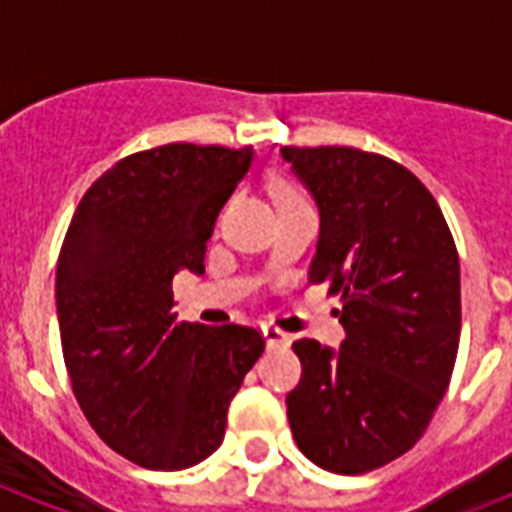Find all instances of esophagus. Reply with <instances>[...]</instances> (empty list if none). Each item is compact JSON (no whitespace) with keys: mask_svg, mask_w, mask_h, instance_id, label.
Segmentation results:
<instances>
[{"mask_svg":"<svg viewBox=\"0 0 512 512\" xmlns=\"http://www.w3.org/2000/svg\"><path fill=\"white\" fill-rule=\"evenodd\" d=\"M263 337L268 342V348H281V345H289V335H284L279 327H263Z\"/></svg>","mask_w":512,"mask_h":512,"instance_id":"esophagus-1","label":"esophagus"}]
</instances>
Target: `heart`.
I'll use <instances>...</instances> for the list:
<instances>
[{
  "label": "heart",
  "mask_w": 512,
  "mask_h": 512,
  "mask_svg": "<svg viewBox=\"0 0 512 512\" xmlns=\"http://www.w3.org/2000/svg\"><path fill=\"white\" fill-rule=\"evenodd\" d=\"M271 193H273V199H276V204H284V201H292V199H303V191H300L295 183H289V180H276Z\"/></svg>",
  "instance_id": "1"
}]
</instances>
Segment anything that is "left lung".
<instances>
[{"mask_svg": "<svg viewBox=\"0 0 512 512\" xmlns=\"http://www.w3.org/2000/svg\"><path fill=\"white\" fill-rule=\"evenodd\" d=\"M321 212L308 281L340 297L345 340H297L303 377L287 396L300 452L358 476L422 438L460 348V257L433 193L388 156L284 146Z\"/></svg>", "mask_w": 512, "mask_h": 512, "instance_id": "left-lung-1", "label": "left lung"}]
</instances>
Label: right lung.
I'll list each match as a JSON object with an SVG mask.
<instances>
[{
    "instance_id": "right-lung-1",
    "label": "right lung",
    "mask_w": 512,
    "mask_h": 512,
    "mask_svg": "<svg viewBox=\"0 0 512 512\" xmlns=\"http://www.w3.org/2000/svg\"><path fill=\"white\" fill-rule=\"evenodd\" d=\"M252 146H167L119 159L84 193L55 273L68 380L92 430L151 470L223 444L228 404L263 356L255 327L177 321L172 276L204 273L220 209Z\"/></svg>"
}]
</instances>
